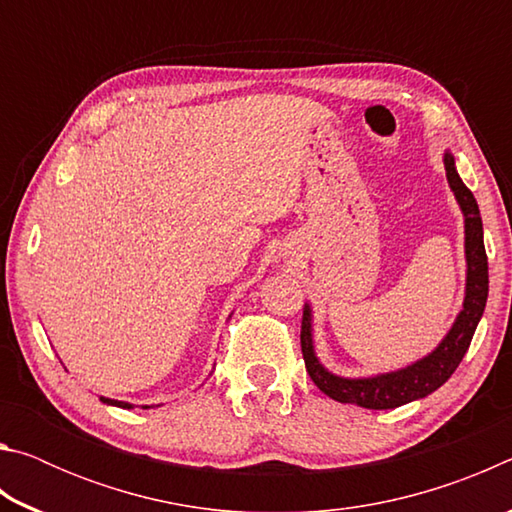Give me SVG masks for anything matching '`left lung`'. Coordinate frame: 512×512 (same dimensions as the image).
<instances>
[{
  "instance_id": "1",
  "label": "left lung",
  "mask_w": 512,
  "mask_h": 512,
  "mask_svg": "<svg viewBox=\"0 0 512 512\" xmlns=\"http://www.w3.org/2000/svg\"><path fill=\"white\" fill-rule=\"evenodd\" d=\"M447 183L454 192L458 207L463 212L465 223V296L463 309L458 311L449 332L443 336L436 348L422 359L409 363V366L377 372L370 377H341L323 366L316 354L314 343V311L309 302L302 309V332L300 345L305 357L307 372L314 384L327 397L343 404H357L363 409H397L438 391L445 381L454 375L458 363L463 361L467 348H470L476 325L483 316L485 302H488V257L483 246V223L476 198L465 187L458 176L454 155L443 153Z\"/></svg>"
}]
</instances>
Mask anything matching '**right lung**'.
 <instances>
[{"label":"right lung","instance_id":"1","mask_svg":"<svg viewBox=\"0 0 512 512\" xmlns=\"http://www.w3.org/2000/svg\"><path fill=\"white\" fill-rule=\"evenodd\" d=\"M103 404H110V406H119V409H135V406L131 402H121V400H110V397H101ZM142 409H151L149 404L142 406Z\"/></svg>","mask_w":512,"mask_h":512}]
</instances>
